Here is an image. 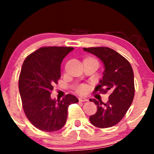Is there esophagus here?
Instances as JSON below:
<instances>
[{
    "label": "esophagus",
    "instance_id": "esophagus-1",
    "mask_svg": "<svg viewBox=\"0 0 154 154\" xmlns=\"http://www.w3.org/2000/svg\"><path fill=\"white\" fill-rule=\"evenodd\" d=\"M79 101L80 102H85V101H88V99L86 98V97H79Z\"/></svg>",
    "mask_w": 154,
    "mask_h": 154
}]
</instances>
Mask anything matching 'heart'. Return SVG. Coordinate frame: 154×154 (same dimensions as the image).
<instances>
[{
    "label": "heart",
    "instance_id": "heart-1",
    "mask_svg": "<svg viewBox=\"0 0 154 154\" xmlns=\"http://www.w3.org/2000/svg\"><path fill=\"white\" fill-rule=\"evenodd\" d=\"M77 91H78V92H80V93H84L85 91H86V88H85V86H81L79 87L78 89H77Z\"/></svg>",
    "mask_w": 154,
    "mask_h": 154
}]
</instances>
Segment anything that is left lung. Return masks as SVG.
I'll return each mask as SVG.
<instances>
[{
  "instance_id": "1",
  "label": "left lung",
  "mask_w": 154,
  "mask_h": 154,
  "mask_svg": "<svg viewBox=\"0 0 154 154\" xmlns=\"http://www.w3.org/2000/svg\"><path fill=\"white\" fill-rule=\"evenodd\" d=\"M98 57L104 65V72L94 91L110 93L106 103L90 99L97 105L95 114L89 117L92 125L108 128L117 125L131 106L135 94L134 74L130 63L114 50L107 47L83 48Z\"/></svg>"
}]
</instances>
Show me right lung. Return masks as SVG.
I'll list each match as a JSON object with an SVG mask.
<instances>
[{"label": "right lung", "mask_w": 154, "mask_h": 154, "mask_svg": "<svg viewBox=\"0 0 154 154\" xmlns=\"http://www.w3.org/2000/svg\"><path fill=\"white\" fill-rule=\"evenodd\" d=\"M71 47H43L29 54L21 67L18 88L26 116L34 127L45 132L60 130L66 122L68 106L78 102L71 94L63 100L51 99L54 85L61 77L63 59Z\"/></svg>", "instance_id": "obj_1"}]
</instances>
